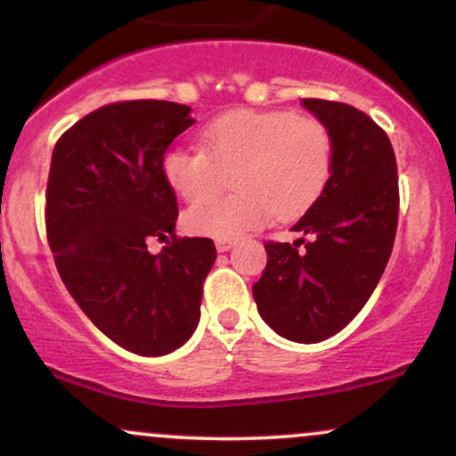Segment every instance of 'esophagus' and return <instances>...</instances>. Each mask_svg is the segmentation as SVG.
Wrapping results in <instances>:
<instances>
[{"label": "esophagus", "mask_w": 456, "mask_h": 456, "mask_svg": "<svg viewBox=\"0 0 456 456\" xmlns=\"http://www.w3.org/2000/svg\"><path fill=\"white\" fill-rule=\"evenodd\" d=\"M233 244H235L233 240H216V250H218V253H224V250L232 248Z\"/></svg>", "instance_id": "esophagus-1"}]
</instances>
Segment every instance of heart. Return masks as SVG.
I'll return each mask as SVG.
<instances>
[{
    "label": "heart",
    "mask_w": 456,
    "mask_h": 456,
    "mask_svg": "<svg viewBox=\"0 0 456 456\" xmlns=\"http://www.w3.org/2000/svg\"><path fill=\"white\" fill-rule=\"evenodd\" d=\"M203 150L171 148L162 159L167 184L184 201L188 232L235 240L302 216L317 203L332 175L334 145L326 124L294 111L238 109L201 130ZM234 175L236 192L210 200ZM206 198V202L200 199Z\"/></svg>",
    "instance_id": "obj_1"
}]
</instances>
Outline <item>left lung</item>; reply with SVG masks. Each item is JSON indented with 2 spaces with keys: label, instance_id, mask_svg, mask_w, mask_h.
<instances>
[{
  "label": "left lung",
  "instance_id": "left-lung-1",
  "mask_svg": "<svg viewBox=\"0 0 456 456\" xmlns=\"http://www.w3.org/2000/svg\"><path fill=\"white\" fill-rule=\"evenodd\" d=\"M302 104L332 134V175L294 224L308 242H265L268 264L253 296L274 332L319 343L362 311L384 274L399 223V175L388 134L369 115L322 98Z\"/></svg>",
  "mask_w": 456,
  "mask_h": 456
}]
</instances>
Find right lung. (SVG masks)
Wrapping results in <instances>:
<instances>
[{
  "label": "right lung",
  "mask_w": 456,
  "mask_h": 456,
  "mask_svg": "<svg viewBox=\"0 0 456 456\" xmlns=\"http://www.w3.org/2000/svg\"><path fill=\"white\" fill-rule=\"evenodd\" d=\"M195 119L169 101H122L87 113L57 139L46 182V238L81 311L113 343L165 355L195 332L210 238H177V199L162 159ZM151 237L167 246L151 256Z\"/></svg>",
  "instance_id": "1"
}]
</instances>
